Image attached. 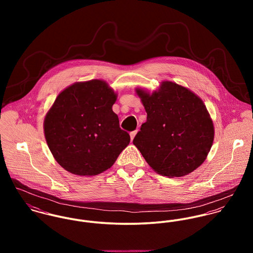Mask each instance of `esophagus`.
I'll return each mask as SVG.
<instances>
[{"label":"esophagus","instance_id":"1","mask_svg":"<svg viewBox=\"0 0 253 253\" xmlns=\"http://www.w3.org/2000/svg\"><path fill=\"white\" fill-rule=\"evenodd\" d=\"M137 131H138V129H136V130H134V131H131V132H130V139H131V140H133V138H134V136L136 135Z\"/></svg>","mask_w":253,"mask_h":253}]
</instances>
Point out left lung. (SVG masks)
Wrapping results in <instances>:
<instances>
[{
  "label": "left lung",
  "mask_w": 253,
  "mask_h": 253,
  "mask_svg": "<svg viewBox=\"0 0 253 253\" xmlns=\"http://www.w3.org/2000/svg\"><path fill=\"white\" fill-rule=\"evenodd\" d=\"M136 92L147 121L133 144L148 165L168 177H181L199 168L214 138L213 123L203 100L172 82H163L152 94L140 88Z\"/></svg>",
  "instance_id": "8db88e82"
}]
</instances>
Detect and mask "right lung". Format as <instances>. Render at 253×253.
Returning <instances> with one entry per match:
<instances>
[{
  "label": "right lung",
  "instance_id": "right-lung-1",
  "mask_svg": "<svg viewBox=\"0 0 253 253\" xmlns=\"http://www.w3.org/2000/svg\"><path fill=\"white\" fill-rule=\"evenodd\" d=\"M117 94L100 80L76 83L58 94L43 130L56 162L67 171L96 175L110 169L130 141L112 106Z\"/></svg>",
  "mask_w": 253,
  "mask_h": 253
}]
</instances>
